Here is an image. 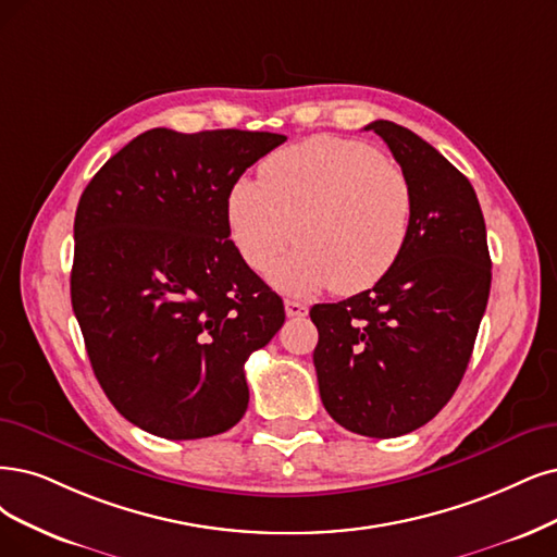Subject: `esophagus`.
Wrapping results in <instances>:
<instances>
[{"label":"esophagus","instance_id":"34e87169","mask_svg":"<svg viewBox=\"0 0 557 557\" xmlns=\"http://www.w3.org/2000/svg\"><path fill=\"white\" fill-rule=\"evenodd\" d=\"M284 310H286V317L292 319H300V317H307V305L305 302H298V300H284Z\"/></svg>","mask_w":557,"mask_h":557}]
</instances>
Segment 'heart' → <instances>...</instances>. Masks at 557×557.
<instances>
[{
	"instance_id": "b5f03b06",
	"label": "heart",
	"mask_w": 557,
	"mask_h": 557,
	"mask_svg": "<svg viewBox=\"0 0 557 557\" xmlns=\"http://www.w3.org/2000/svg\"><path fill=\"white\" fill-rule=\"evenodd\" d=\"M261 181L240 178L226 201L240 257L292 294H360L404 252L413 222V188L399 164L369 144L312 137L265 158ZM297 226L294 227L293 224Z\"/></svg>"
}]
</instances>
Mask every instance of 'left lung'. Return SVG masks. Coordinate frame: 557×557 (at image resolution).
<instances>
[{"label":"left lung","mask_w":557,"mask_h":557,"mask_svg":"<svg viewBox=\"0 0 557 557\" xmlns=\"http://www.w3.org/2000/svg\"><path fill=\"white\" fill-rule=\"evenodd\" d=\"M413 188V222L397 263L362 294L314 305V367L331 418L354 434L420 429L459 387L491 289V257L470 181L429 141L372 121Z\"/></svg>","instance_id":"8db88e82"}]
</instances>
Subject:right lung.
<instances>
[{
  "instance_id": "add662e5",
  "label": "right lung",
  "mask_w": 557,
  "mask_h": 557,
  "mask_svg": "<svg viewBox=\"0 0 557 557\" xmlns=\"http://www.w3.org/2000/svg\"><path fill=\"white\" fill-rule=\"evenodd\" d=\"M282 141L153 128L79 197L73 312L102 393L153 436L209 438L245 416L243 364L280 331L284 305L230 240L226 201Z\"/></svg>"
}]
</instances>
